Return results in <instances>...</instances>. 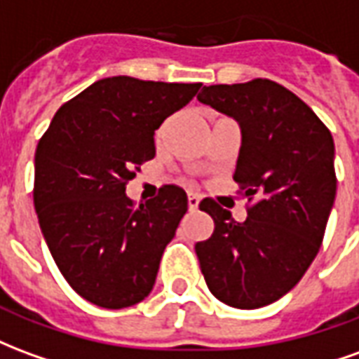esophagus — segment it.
Instances as JSON below:
<instances>
[{"instance_id":"1","label":"esophagus","mask_w":359,"mask_h":359,"mask_svg":"<svg viewBox=\"0 0 359 359\" xmlns=\"http://www.w3.org/2000/svg\"><path fill=\"white\" fill-rule=\"evenodd\" d=\"M198 205H200V198L196 194H188V210L194 211L198 210Z\"/></svg>"}]
</instances>
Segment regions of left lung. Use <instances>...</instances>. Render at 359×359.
I'll list each match as a JSON object with an SVG mask.
<instances>
[{
  "label": "left lung",
  "instance_id": "obj_1",
  "mask_svg": "<svg viewBox=\"0 0 359 359\" xmlns=\"http://www.w3.org/2000/svg\"><path fill=\"white\" fill-rule=\"evenodd\" d=\"M198 100L238 121L242 146L233 179L248 217L205 198L215 229L196 244L211 294L226 306L264 308L298 285L323 242L337 194L334 142L309 105L267 79L203 86Z\"/></svg>",
  "mask_w": 359,
  "mask_h": 359
}]
</instances>
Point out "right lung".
<instances>
[{
  "mask_svg": "<svg viewBox=\"0 0 359 359\" xmlns=\"http://www.w3.org/2000/svg\"><path fill=\"white\" fill-rule=\"evenodd\" d=\"M200 86L102 79L61 105L38 142L34 208L43 238L71 288L100 308H128L154 288L187 192L165 184L134 205L125 190L156 156L157 128Z\"/></svg>",
  "mask_w": 359,
  "mask_h": 359,
  "instance_id": "obj_1",
  "label": "right lung"
}]
</instances>
